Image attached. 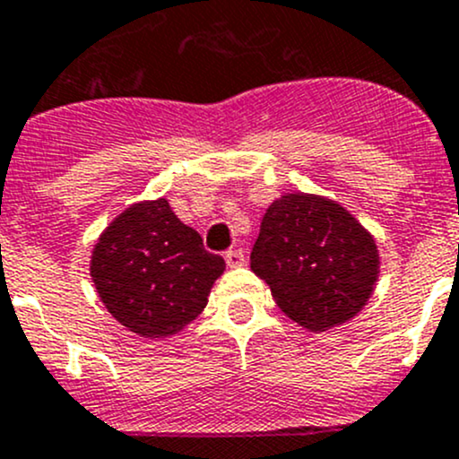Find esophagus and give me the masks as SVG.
<instances>
[{"label": "esophagus", "mask_w": 459, "mask_h": 459, "mask_svg": "<svg viewBox=\"0 0 459 459\" xmlns=\"http://www.w3.org/2000/svg\"><path fill=\"white\" fill-rule=\"evenodd\" d=\"M226 264H229L230 268H239L247 264V257H244V251L242 248H230V251H226Z\"/></svg>", "instance_id": "obj_1"}]
</instances>
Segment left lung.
<instances>
[{"mask_svg":"<svg viewBox=\"0 0 459 459\" xmlns=\"http://www.w3.org/2000/svg\"><path fill=\"white\" fill-rule=\"evenodd\" d=\"M251 268L286 316L317 333L362 311L379 257L371 235L340 204L290 193L264 212Z\"/></svg>","mask_w":459,"mask_h":459,"instance_id":"1","label":"left lung"}]
</instances>
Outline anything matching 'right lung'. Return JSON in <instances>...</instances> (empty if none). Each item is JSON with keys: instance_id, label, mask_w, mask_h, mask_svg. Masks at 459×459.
Masks as SVG:
<instances>
[{"instance_id": "add662e5", "label": "right lung", "mask_w": 459, "mask_h": 459, "mask_svg": "<svg viewBox=\"0 0 459 459\" xmlns=\"http://www.w3.org/2000/svg\"><path fill=\"white\" fill-rule=\"evenodd\" d=\"M224 268L221 255L204 248L200 233L182 224L164 197L115 217L91 257L104 307L148 340L175 335L200 316Z\"/></svg>"}]
</instances>
